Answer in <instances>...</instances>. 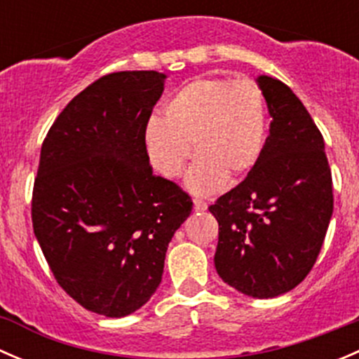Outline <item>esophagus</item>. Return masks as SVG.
<instances>
[{"mask_svg": "<svg viewBox=\"0 0 359 359\" xmlns=\"http://www.w3.org/2000/svg\"><path fill=\"white\" fill-rule=\"evenodd\" d=\"M193 208H194V212H206V208H208V205H206L205 201H201V200H194L193 201Z\"/></svg>", "mask_w": 359, "mask_h": 359, "instance_id": "esophagus-1", "label": "esophagus"}]
</instances>
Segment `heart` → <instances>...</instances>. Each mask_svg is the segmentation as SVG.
Instances as JSON below:
<instances>
[{
  "mask_svg": "<svg viewBox=\"0 0 359 359\" xmlns=\"http://www.w3.org/2000/svg\"><path fill=\"white\" fill-rule=\"evenodd\" d=\"M142 144L153 168L166 179L182 175L193 144L198 159L187 173V189L194 194L217 193L227 177L247 175L262 156V90L250 79H193L166 100L163 119H147Z\"/></svg>",
  "mask_w": 359,
  "mask_h": 359,
  "instance_id": "heart-1",
  "label": "heart"
}]
</instances>
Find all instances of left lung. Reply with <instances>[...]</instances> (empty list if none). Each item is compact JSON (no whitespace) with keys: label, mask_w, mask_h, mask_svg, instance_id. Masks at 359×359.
<instances>
[{"label":"left lung","mask_w":359,"mask_h":359,"mask_svg":"<svg viewBox=\"0 0 359 359\" xmlns=\"http://www.w3.org/2000/svg\"><path fill=\"white\" fill-rule=\"evenodd\" d=\"M257 85L273 118L262 156L208 210L219 222V276L253 299H273L313 269L334 194L323 137L299 97L266 74Z\"/></svg>","instance_id":"obj_1"}]
</instances>
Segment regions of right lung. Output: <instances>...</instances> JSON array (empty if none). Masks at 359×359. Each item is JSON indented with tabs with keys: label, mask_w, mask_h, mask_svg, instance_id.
<instances>
[{
	"label": "right lung",
	"mask_w": 359,
	"mask_h": 359,
	"mask_svg": "<svg viewBox=\"0 0 359 359\" xmlns=\"http://www.w3.org/2000/svg\"><path fill=\"white\" fill-rule=\"evenodd\" d=\"M156 71L112 72L67 104L41 146L32 227L57 283L107 318L135 313L161 283L168 243L191 215L153 175L142 128L165 88Z\"/></svg>",
	"instance_id": "add662e5"
}]
</instances>
